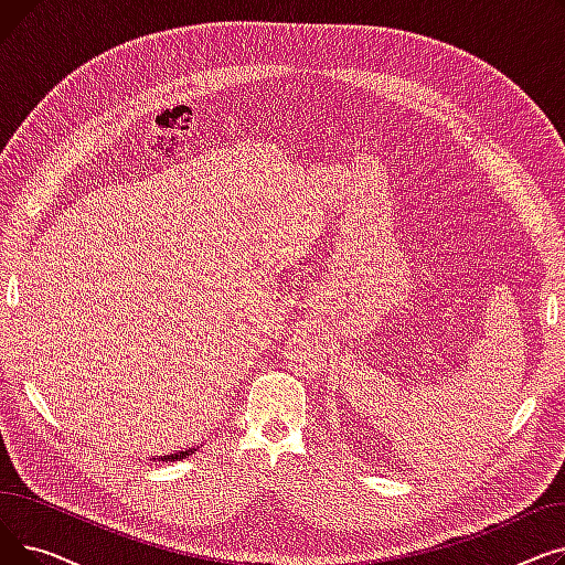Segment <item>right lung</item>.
<instances>
[{"label": "right lung", "instance_id": "right-lung-1", "mask_svg": "<svg viewBox=\"0 0 565 565\" xmlns=\"http://www.w3.org/2000/svg\"><path fill=\"white\" fill-rule=\"evenodd\" d=\"M192 451H194V449H188V451H178V454H171V456H162L160 460H183V458H188ZM153 460H156V458H153Z\"/></svg>", "mask_w": 565, "mask_h": 565}]
</instances>
